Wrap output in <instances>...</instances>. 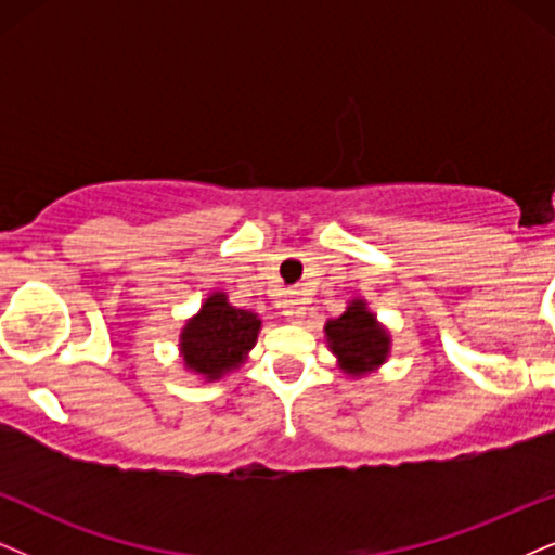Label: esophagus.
<instances>
[{
  "label": "esophagus",
  "instance_id": "obj_1",
  "mask_svg": "<svg viewBox=\"0 0 555 555\" xmlns=\"http://www.w3.org/2000/svg\"><path fill=\"white\" fill-rule=\"evenodd\" d=\"M286 314H289V318H292L294 322H301V318H305V307H301V301H299V299H292V301H289V310H286Z\"/></svg>",
  "mask_w": 555,
  "mask_h": 555
}]
</instances>
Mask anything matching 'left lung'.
Masks as SVG:
<instances>
[{
    "label": "left lung",
    "mask_w": 555,
    "mask_h": 555,
    "mask_svg": "<svg viewBox=\"0 0 555 555\" xmlns=\"http://www.w3.org/2000/svg\"><path fill=\"white\" fill-rule=\"evenodd\" d=\"M325 338L338 366L350 376L371 374L387 361L391 338L387 327L378 325L366 301L353 299L340 318L325 322Z\"/></svg>",
    "instance_id": "1"
}]
</instances>
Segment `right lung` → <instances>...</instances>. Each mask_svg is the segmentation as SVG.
Returning <instances> with one entry per match:
<instances>
[{
    "mask_svg": "<svg viewBox=\"0 0 555 555\" xmlns=\"http://www.w3.org/2000/svg\"><path fill=\"white\" fill-rule=\"evenodd\" d=\"M258 330L261 320L256 312L237 310L228 301L225 292H212L179 335L184 366L207 382L222 378L248 359Z\"/></svg>",
    "mask_w": 555,
    "mask_h": 555,
    "instance_id": "1",
    "label": "right lung"
}]
</instances>
